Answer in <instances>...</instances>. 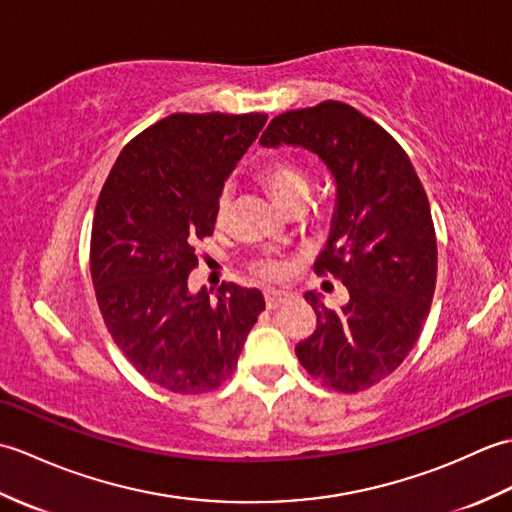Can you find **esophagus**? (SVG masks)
Listing matches in <instances>:
<instances>
[{
  "label": "esophagus",
  "mask_w": 512,
  "mask_h": 512,
  "mask_svg": "<svg viewBox=\"0 0 512 512\" xmlns=\"http://www.w3.org/2000/svg\"><path fill=\"white\" fill-rule=\"evenodd\" d=\"M288 299H290L288 292H279V290H268L266 292V306H268V310H277L279 306H284Z\"/></svg>",
  "instance_id": "obj_1"
}]
</instances>
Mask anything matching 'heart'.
Listing matches in <instances>:
<instances>
[{
  "mask_svg": "<svg viewBox=\"0 0 512 512\" xmlns=\"http://www.w3.org/2000/svg\"><path fill=\"white\" fill-rule=\"evenodd\" d=\"M262 178L266 182V187L270 189V193L275 195V200L284 206V209L292 200L299 198V195H308V189H310L306 173L286 160L270 162L268 167H264ZM228 202H231V191L224 189V193L220 195V204H217V217H220V220L228 211ZM257 273L268 279H279L284 277L286 268L279 262H262L257 264Z\"/></svg>",
  "mask_w": 512,
  "mask_h": 512,
  "instance_id": "b5f03b06",
  "label": "heart"
}]
</instances>
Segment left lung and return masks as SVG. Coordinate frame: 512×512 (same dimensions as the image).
I'll return each instance as SVG.
<instances>
[{
  "mask_svg": "<svg viewBox=\"0 0 512 512\" xmlns=\"http://www.w3.org/2000/svg\"><path fill=\"white\" fill-rule=\"evenodd\" d=\"M259 145L310 151L336 191L314 270L339 277L350 299L330 310L306 292L317 330L295 347L299 361L336 391L372 387L416 345L436 290V231L418 173L383 127L339 101L279 114Z\"/></svg>",
  "mask_w": 512,
  "mask_h": 512,
  "instance_id": "8db88e82",
  "label": "left lung"
}]
</instances>
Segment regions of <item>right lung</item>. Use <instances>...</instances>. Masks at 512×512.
I'll use <instances>...</instances> for the list:
<instances>
[{"mask_svg":"<svg viewBox=\"0 0 512 512\" xmlns=\"http://www.w3.org/2000/svg\"><path fill=\"white\" fill-rule=\"evenodd\" d=\"M266 114H171L129 143L92 224L90 270L101 314L149 383L202 394L233 374L264 295L224 284L189 290L195 242L211 235L224 182Z\"/></svg>","mask_w":512,"mask_h":512,"instance_id":"obj_1","label":"right lung"}]
</instances>
